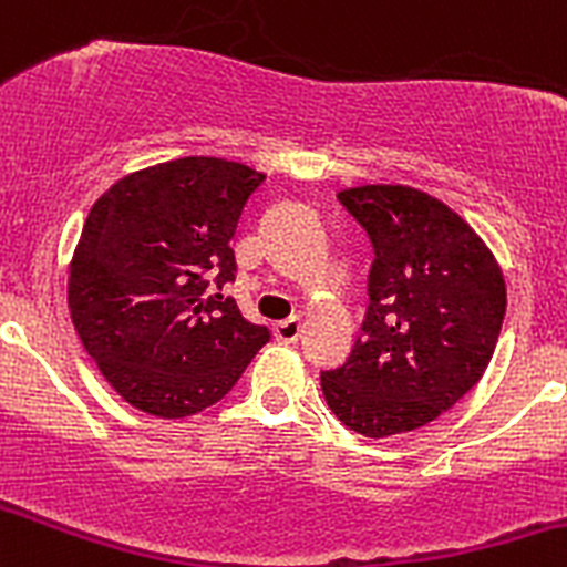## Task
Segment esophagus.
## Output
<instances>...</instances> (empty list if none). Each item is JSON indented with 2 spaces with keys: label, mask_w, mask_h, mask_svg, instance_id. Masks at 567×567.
Returning <instances> with one entry per match:
<instances>
[{
  "label": "esophagus",
  "mask_w": 567,
  "mask_h": 567,
  "mask_svg": "<svg viewBox=\"0 0 567 567\" xmlns=\"http://www.w3.org/2000/svg\"><path fill=\"white\" fill-rule=\"evenodd\" d=\"M301 329H305V323H301V318H285V321H279L277 327H274V332H277V338L282 340V343H296V340L301 338Z\"/></svg>",
  "instance_id": "34e87169"
}]
</instances>
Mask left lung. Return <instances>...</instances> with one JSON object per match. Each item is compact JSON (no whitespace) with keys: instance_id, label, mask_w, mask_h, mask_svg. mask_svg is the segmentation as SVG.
I'll use <instances>...</instances> for the list:
<instances>
[{"instance_id":"obj_1","label":"left lung","mask_w":567,"mask_h":567,"mask_svg":"<svg viewBox=\"0 0 567 567\" xmlns=\"http://www.w3.org/2000/svg\"><path fill=\"white\" fill-rule=\"evenodd\" d=\"M338 202L371 238V301L349 360L321 373L323 399L357 435H401L482 379L507 310L504 274L485 240L423 190L362 185Z\"/></svg>"}]
</instances>
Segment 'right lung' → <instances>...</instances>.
Returning a JSON list of instances; mask_svg holds the SVG:
<instances>
[{
    "label": "right lung",
    "mask_w": 567,
    "mask_h": 567,
    "mask_svg": "<svg viewBox=\"0 0 567 567\" xmlns=\"http://www.w3.org/2000/svg\"><path fill=\"white\" fill-rule=\"evenodd\" d=\"M266 174L183 157L118 179L91 207L69 268V310L99 371L126 404L196 415L233 390L268 327L233 296V235Z\"/></svg>",
    "instance_id": "obj_1"
}]
</instances>
